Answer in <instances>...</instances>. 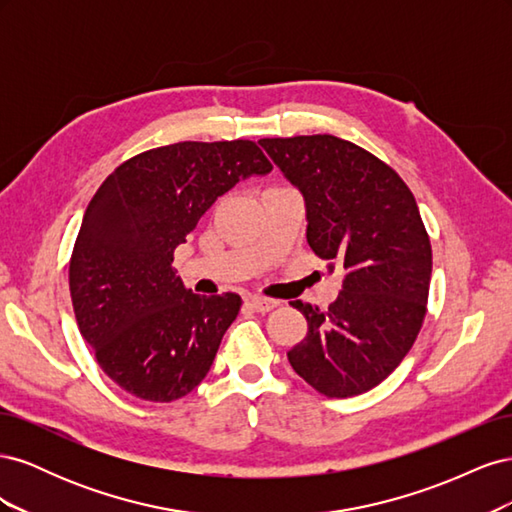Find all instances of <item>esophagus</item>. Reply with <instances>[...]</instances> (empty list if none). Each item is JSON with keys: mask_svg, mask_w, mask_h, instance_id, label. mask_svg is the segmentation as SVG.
<instances>
[{"mask_svg": "<svg viewBox=\"0 0 512 512\" xmlns=\"http://www.w3.org/2000/svg\"><path fill=\"white\" fill-rule=\"evenodd\" d=\"M247 305H250V307L254 309V312L265 314V312H271L273 307L280 305V301H275V299H267V297H250V299H247Z\"/></svg>", "mask_w": 512, "mask_h": 512, "instance_id": "obj_1", "label": "esophagus"}]
</instances>
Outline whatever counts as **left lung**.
I'll return each instance as SVG.
<instances>
[{"label": "left lung", "instance_id": "8db88e82", "mask_svg": "<svg viewBox=\"0 0 512 512\" xmlns=\"http://www.w3.org/2000/svg\"><path fill=\"white\" fill-rule=\"evenodd\" d=\"M260 145L303 192L309 247L344 271L329 307L290 303L305 316L307 335L288 361L322 395H361L404 361L425 322L431 243L414 194L389 164L344 138Z\"/></svg>", "mask_w": 512, "mask_h": 512}]
</instances>
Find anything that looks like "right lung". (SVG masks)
I'll use <instances>...</instances> for the list:
<instances>
[{
    "mask_svg": "<svg viewBox=\"0 0 512 512\" xmlns=\"http://www.w3.org/2000/svg\"><path fill=\"white\" fill-rule=\"evenodd\" d=\"M271 168L254 141H183L138 153L104 179L68 277L79 331L119 389L168 404L209 374L241 297L185 290L175 247L218 196Z\"/></svg>",
    "mask_w": 512,
    "mask_h": 512,
    "instance_id": "obj_1",
    "label": "right lung"
}]
</instances>
